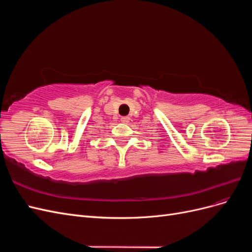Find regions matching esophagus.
Returning a JSON list of instances; mask_svg holds the SVG:
<instances>
[{"label": "esophagus", "mask_w": 252, "mask_h": 252, "mask_svg": "<svg viewBox=\"0 0 252 252\" xmlns=\"http://www.w3.org/2000/svg\"><path fill=\"white\" fill-rule=\"evenodd\" d=\"M129 120H130V118H129V117H122L121 118L122 123H128Z\"/></svg>", "instance_id": "esophagus-1"}]
</instances>
